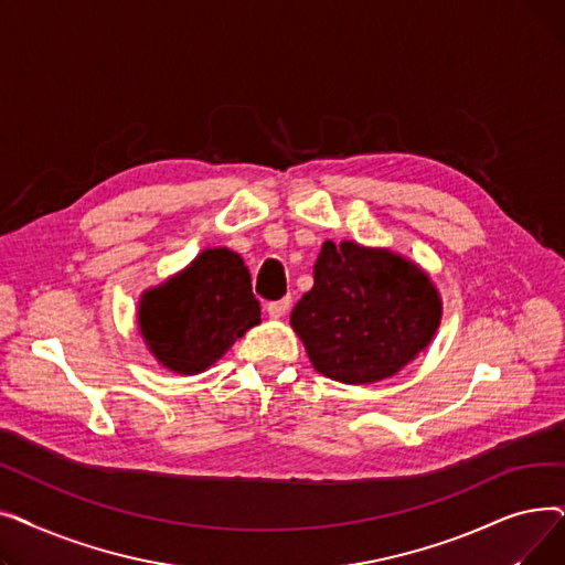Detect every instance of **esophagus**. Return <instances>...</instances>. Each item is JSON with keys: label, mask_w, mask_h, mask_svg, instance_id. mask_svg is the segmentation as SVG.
<instances>
[{"label": "esophagus", "mask_w": 565, "mask_h": 565, "mask_svg": "<svg viewBox=\"0 0 565 565\" xmlns=\"http://www.w3.org/2000/svg\"><path fill=\"white\" fill-rule=\"evenodd\" d=\"M288 305H290L288 298L277 300V302H270V305H267V313H270V318H281V316L288 311Z\"/></svg>", "instance_id": "obj_1"}]
</instances>
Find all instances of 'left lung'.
Listing matches in <instances>:
<instances>
[{
  "instance_id": "1",
  "label": "left lung",
  "mask_w": 565,
  "mask_h": 565,
  "mask_svg": "<svg viewBox=\"0 0 565 565\" xmlns=\"http://www.w3.org/2000/svg\"><path fill=\"white\" fill-rule=\"evenodd\" d=\"M441 300L419 265L352 241H324L313 288L290 313L318 373L343 384L396 375L433 341Z\"/></svg>"
}]
</instances>
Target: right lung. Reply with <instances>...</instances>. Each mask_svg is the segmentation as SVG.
Masks as SVG:
<instances>
[{
	"mask_svg": "<svg viewBox=\"0 0 565 565\" xmlns=\"http://www.w3.org/2000/svg\"><path fill=\"white\" fill-rule=\"evenodd\" d=\"M258 322L247 265L226 247L201 252L183 273L139 300V332L148 350L164 369L183 375L211 369Z\"/></svg>",
	"mask_w": 565,
	"mask_h": 565,
	"instance_id": "right-lung-1",
	"label": "right lung"
}]
</instances>
